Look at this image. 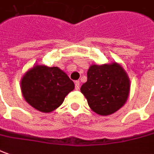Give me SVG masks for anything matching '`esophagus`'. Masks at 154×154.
<instances>
[{"label": "esophagus", "instance_id": "esophagus-1", "mask_svg": "<svg viewBox=\"0 0 154 154\" xmlns=\"http://www.w3.org/2000/svg\"><path fill=\"white\" fill-rule=\"evenodd\" d=\"M75 88L78 90L80 88V81H76L75 82Z\"/></svg>", "mask_w": 154, "mask_h": 154}]
</instances>
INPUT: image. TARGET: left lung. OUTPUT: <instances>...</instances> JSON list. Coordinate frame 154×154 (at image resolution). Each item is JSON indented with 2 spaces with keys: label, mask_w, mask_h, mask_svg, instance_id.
I'll use <instances>...</instances> for the list:
<instances>
[{
  "label": "left lung",
  "mask_w": 154,
  "mask_h": 154,
  "mask_svg": "<svg viewBox=\"0 0 154 154\" xmlns=\"http://www.w3.org/2000/svg\"><path fill=\"white\" fill-rule=\"evenodd\" d=\"M88 81L81 92L90 109L100 116H109L120 109L130 94V78L119 63L91 65Z\"/></svg>",
  "instance_id": "8db88e82"
}]
</instances>
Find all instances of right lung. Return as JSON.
<instances>
[{
	"mask_svg": "<svg viewBox=\"0 0 154 154\" xmlns=\"http://www.w3.org/2000/svg\"><path fill=\"white\" fill-rule=\"evenodd\" d=\"M74 88L67 74L57 66L35 65L21 79V91L26 102L43 113L60 107Z\"/></svg>",
	"mask_w": 154,
	"mask_h": 154,
	"instance_id": "1",
	"label": "right lung"
}]
</instances>
